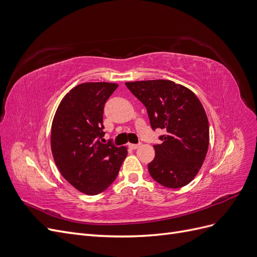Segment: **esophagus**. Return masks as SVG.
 <instances>
[{
    "mask_svg": "<svg viewBox=\"0 0 257 257\" xmlns=\"http://www.w3.org/2000/svg\"><path fill=\"white\" fill-rule=\"evenodd\" d=\"M128 147L131 148L132 150H136V149H138L139 147H141V145H135V144H130L128 145Z\"/></svg>",
    "mask_w": 257,
    "mask_h": 257,
    "instance_id": "34e87169",
    "label": "esophagus"
}]
</instances>
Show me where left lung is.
I'll list each match as a JSON object with an SVG mask.
<instances>
[{
    "mask_svg": "<svg viewBox=\"0 0 257 257\" xmlns=\"http://www.w3.org/2000/svg\"><path fill=\"white\" fill-rule=\"evenodd\" d=\"M146 106L151 127L166 131L154 145L148 169L155 181L169 189L189 184L198 174L209 147V122L198 97L172 80L125 82Z\"/></svg>",
    "mask_w": 257,
    "mask_h": 257,
    "instance_id": "8db88e82",
    "label": "left lung"
}]
</instances>
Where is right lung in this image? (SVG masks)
Returning <instances> with one entry per match:
<instances>
[{"mask_svg":"<svg viewBox=\"0 0 257 257\" xmlns=\"http://www.w3.org/2000/svg\"><path fill=\"white\" fill-rule=\"evenodd\" d=\"M118 84L84 82L60 102L51 125V152L65 180L87 195H96L118 176L126 147L104 145V105Z\"/></svg>","mask_w":257,"mask_h":257,"instance_id":"right-lung-1","label":"right lung"}]
</instances>
